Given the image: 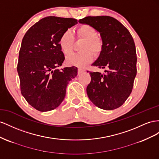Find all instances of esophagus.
Segmentation results:
<instances>
[{
    "instance_id": "esophagus-1",
    "label": "esophagus",
    "mask_w": 159,
    "mask_h": 159,
    "mask_svg": "<svg viewBox=\"0 0 159 159\" xmlns=\"http://www.w3.org/2000/svg\"><path fill=\"white\" fill-rule=\"evenodd\" d=\"M84 71V69H78V73L79 74H80V73H82V72H83Z\"/></svg>"
}]
</instances>
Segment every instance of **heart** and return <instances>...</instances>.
Here are the masks:
<instances>
[{"label":"heart","instance_id":"1","mask_svg":"<svg viewBox=\"0 0 159 159\" xmlns=\"http://www.w3.org/2000/svg\"><path fill=\"white\" fill-rule=\"evenodd\" d=\"M77 39L84 40L80 46V53H75L67 57L66 62L70 66L82 67L89 64L93 60V52L95 54L101 52L102 42L101 38L97 37V31L89 25H80L76 30ZM59 47L65 55H69L73 51L74 38L70 30H66L59 39Z\"/></svg>","mask_w":159,"mask_h":159}]
</instances>
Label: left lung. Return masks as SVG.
Returning a JSON list of instances; mask_svg holds the SVG:
<instances>
[{"mask_svg": "<svg viewBox=\"0 0 159 159\" xmlns=\"http://www.w3.org/2000/svg\"><path fill=\"white\" fill-rule=\"evenodd\" d=\"M79 22L92 26L101 35L102 50L92 65L107 69L104 74L90 72L88 97L100 108L116 109L132 92L137 75V58L132 35L119 20L108 16H87Z\"/></svg>", "mask_w": 159, "mask_h": 159, "instance_id": "1", "label": "left lung"}]
</instances>
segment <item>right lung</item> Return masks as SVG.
Segmentation results:
<instances>
[{"label": "right lung", "mask_w": 159, "mask_h": 159, "mask_svg": "<svg viewBox=\"0 0 159 159\" xmlns=\"http://www.w3.org/2000/svg\"><path fill=\"white\" fill-rule=\"evenodd\" d=\"M77 23L70 18L47 16L32 26L22 39L17 65L20 91L27 102L39 111L59 106L69 81L77 75L74 66L56 69L65 61L58 44L61 36Z\"/></svg>", "instance_id": "1"}]
</instances>
